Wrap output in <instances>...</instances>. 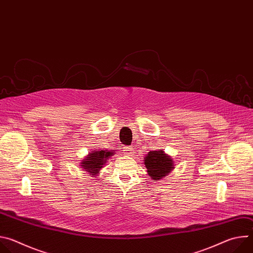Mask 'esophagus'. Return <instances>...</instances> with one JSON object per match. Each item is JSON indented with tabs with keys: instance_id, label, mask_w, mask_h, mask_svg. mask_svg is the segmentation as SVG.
I'll return each instance as SVG.
<instances>
[{
	"instance_id": "esophagus-1",
	"label": "esophagus",
	"mask_w": 253,
	"mask_h": 253,
	"mask_svg": "<svg viewBox=\"0 0 253 253\" xmlns=\"http://www.w3.org/2000/svg\"><path fill=\"white\" fill-rule=\"evenodd\" d=\"M123 151H124V155H126V156H133L134 155V149L133 148L125 147Z\"/></svg>"
}]
</instances>
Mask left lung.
Listing matches in <instances>:
<instances>
[{
  "mask_svg": "<svg viewBox=\"0 0 253 253\" xmlns=\"http://www.w3.org/2000/svg\"><path fill=\"white\" fill-rule=\"evenodd\" d=\"M144 165L147 169L148 176L153 181L165 178L174 169L173 159L162 149L148 152L144 158Z\"/></svg>",
  "mask_w": 253,
  "mask_h": 253,
  "instance_id": "8db88e82",
  "label": "left lung"
}]
</instances>
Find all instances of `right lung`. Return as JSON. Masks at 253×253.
Wrapping results in <instances>:
<instances>
[{
  "label": "right lung",
  "instance_id": "right-lung-1",
  "mask_svg": "<svg viewBox=\"0 0 253 253\" xmlns=\"http://www.w3.org/2000/svg\"><path fill=\"white\" fill-rule=\"evenodd\" d=\"M114 154V150H93L82 160L80 166L82 169H84V171L88 172L90 176H97L100 170L105 166L106 161Z\"/></svg>",
  "mask_w": 253,
  "mask_h": 253
}]
</instances>
